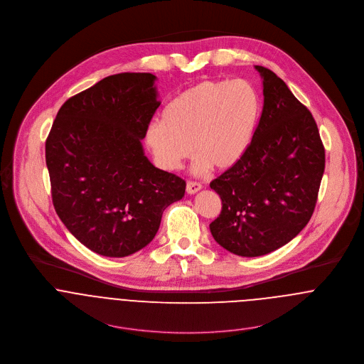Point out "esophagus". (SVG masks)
Instances as JSON below:
<instances>
[{"instance_id":"esophagus-1","label":"esophagus","mask_w":364,"mask_h":364,"mask_svg":"<svg viewBox=\"0 0 364 364\" xmlns=\"http://www.w3.org/2000/svg\"><path fill=\"white\" fill-rule=\"evenodd\" d=\"M202 188H203L202 183L195 182V181H188V183H186V192H188L189 195H193V193L199 192Z\"/></svg>"}]
</instances>
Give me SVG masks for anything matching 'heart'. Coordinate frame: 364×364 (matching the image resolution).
Instances as JSON below:
<instances>
[{"instance_id": "b5f03b06", "label": "heart", "mask_w": 364, "mask_h": 364, "mask_svg": "<svg viewBox=\"0 0 364 364\" xmlns=\"http://www.w3.org/2000/svg\"><path fill=\"white\" fill-rule=\"evenodd\" d=\"M259 116V94L250 81L208 80L166 105L144 140L162 169H178L193 146L198 171H225L248 151Z\"/></svg>"}]
</instances>
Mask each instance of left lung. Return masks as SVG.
<instances>
[{"label":"left lung","mask_w":364,"mask_h":364,"mask_svg":"<svg viewBox=\"0 0 364 364\" xmlns=\"http://www.w3.org/2000/svg\"><path fill=\"white\" fill-rule=\"evenodd\" d=\"M263 109L242 159L210 182L221 213L213 238L240 257H260L290 242L310 221L325 169L311 112L266 67Z\"/></svg>","instance_id":"left-lung-1"}]
</instances>
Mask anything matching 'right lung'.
<instances>
[{
    "label": "right lung",
    "instance_id": "add662e5",
    "mask_svg": "<svg viewBox=\"0 0 364 364\" xmlns=\"http://www.w3.org/2000/svg\"><path fill=\"white\" fill-rule=\"evenodd\" d=\"M150 73L109 75L60 107L46 140L53 206L91 251L132 255L156 237L186 182L156 168L141 140L159 102Z\"/></svg>",
    "mask_w": 364,
    "mask_h": 364
}]
</instances>
